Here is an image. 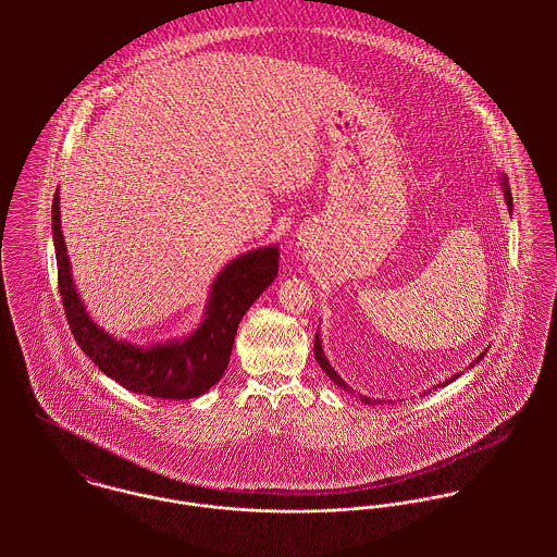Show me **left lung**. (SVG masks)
Segmentation results:
<instances>
[{"instance_id":"1","label":"left lung","mask_w":557,"mask_h":557,"mask_svg":"<svg viewBox=\"0 0 557 557\" xmlns=\"http://www.w3.org/2000/svg\"><path fill=\"white\" fill-rule=\"evenodd\" d=\"M502 190H504V199H506V206H508V212H510V210H512V195H510V188H508V182H506V177H502ZM484 354H486V349H484V351L478 356L476 360H474L470 367L478 364V360H482V358H484ZM315 358H318L319 367L325 371V375H327V377H330V380H332V382H334V384H336L341 391H349V393H351V388H349V386L343 382V377H341V375H336V371H334V369H332V364L327 362V358H325V354H323V347H321V336H319V332L315 334ZM459 375H461V373H455V375H453L450 380H446L444 384H437V386H433V391H437V388H444L446 384L455 382ZM422 395H429V391H426V393H420V397H422ZM358 397H360V400H362L364 405H382V400H380V398L364 397V395H358ZM391 403H393V400H391Z\"/></svg>"}]
</instances>
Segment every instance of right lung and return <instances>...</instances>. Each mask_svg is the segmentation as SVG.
I'll return each mask as SVG.
<instances>
[{"label": "right lung", "instance_id": "obj_1", "mask_svg": "<svg viewBox=\"0 0 557 557\" xmlns=\"http://www.w3.org/2000/svg\"><path fill=\"white\" fill-rule=\"evenodd\" d=\"M51 230L60 296L75 341L107 377L131 393L148 397L188 400L208 393L230 364L236 330L244 313L278 274L276 244L246 250L216 274L203 319L190 334L152 345H137L102 330L81 302L62 234L58 190L53 195Z\"/></svg>", "mask_w": 557, "mask_h": 557}]
</instances>
